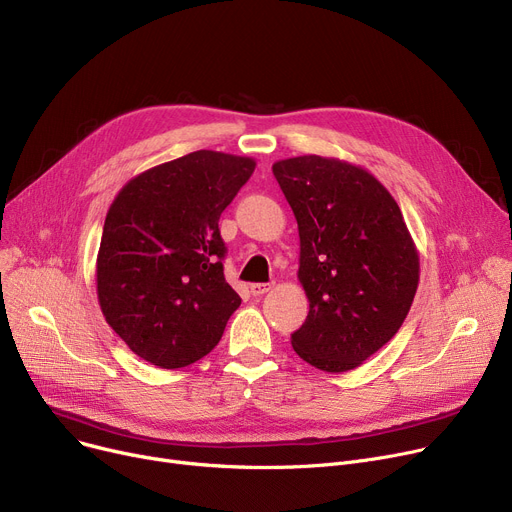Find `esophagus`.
I'll use <instances>...</instances> for the list:
<instances>
[{"instance_id":"obj_1","label":"esophagus","mask_w":512,"mask_h":512,"mask_svg":"<svg viewBox=\"0 0 512 512\" xmlns=\"http://www.w3.org/2000/svg\"><path fill=\"white\" fill-rule=\"evenodd\" d=\"M271 290V284H251V294L253 296H263Z\"/></svg>"}]
</instances>
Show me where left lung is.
<instances>
[{
	"instance_id": "obj_1",
	"label": "left lung",
	"mask_w": 512,
	"mask_h": 512,
	"mask_svg": "<svg viewBox=\"0 0 512 512\" xmlns=\"http://www.w3.org/2000/svg\"><path fill=\"white\" fill-rule=\"evenodd\" d=\"M274 175L298 224V282L309 298L292 348L319 370H354L410 313L420 282L414 238L393 195L362 166L306 154L278 160Z\"/></svg>"
}]
</instances>
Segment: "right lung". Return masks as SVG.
<instances>
[{
    "instance_id": "obj_1",
    "label": "right lung",
    "mask_w": 512,
    "mask_h": 512,
    "mask_svg": "<svg viewBox=\"0 0 512 512\" xmlns=\"http://www.w3.org/2000/svg\"><path fill=\"white\" fill-rule=\"evenodd\" d=\"M255 158L197 150L123 185L96 257L100 311L127 348L158 368L210 354L241 306L224 280L218 220Z\"/></svg>"
}]
</instances>
